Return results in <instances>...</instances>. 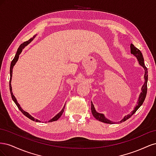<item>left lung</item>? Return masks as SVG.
Segmentation results:
<instances>
[{"instance_id": "1", "label": "left lung", "mask_w": 156, "mask_h": 156, "mask_svg": "<svg viewBox=\"0 0 156 156\" xmlns=\"http://www.w3.org/2000/svg\"><path fill=\"white\" fill-rule=\"evenodd\" d=\"M130 48H131V53L133 54L136 58L138 59V61L139 62V64L142 66L144 68L145 70V73H144V79H145V83L143 84V86L142 87V92H141L139 98V100H138V103H137V105H136L134 110L131 112V114L127 115L126 116H124V118L123 119H122L120 122H123L126 120H127V119H129V118L133 115L134 113L139 109V108L143 105V103L145 100V98L146 96V93H147V82H148V69L145 66L144 63V58H143V56L142 53H141L139 49H138L136 48L134 46L133 44H131L130 45ZM91 111H92V115L94 116V117L96 118V119L98 120L99 121H101L102 122H104V123H107V124H114L115 122H112L111 120H108V119H107L105 117V116L103 115V114H101V113H99L98 112H96V111L95 110V108H94V105L92 104V102L91 101Z\"/></svg>"}]
</instances>
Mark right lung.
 <instances>
[{
  "mask_svg": "<svg viewBox=\"0 0 156 156\" xmlns=\"http://www.w3.org/2000/svg\"><path fill=\"white\" fill-rule=\"evenodd\" d=\"M34 37H35V36H33V37H32V38L29 39V40H28V41H25V42H23V44H21L20 45V48H18V49H17V53H16V54L15 57H14V58L12 60V62H11V65H10V84H9V85H10V93H11V96H12V100H13V101H14V102H15V103L16 104V105L17 106V107H18L19 109H20V110L21 111V112L23 113V115H24L25 116H26L27 117L29 118V119H30V120H33V121H36V122H40V120L34 119V118H33L31 115H30L29 114V113L27 112H25V111H23V110L22 109L21 107H20V104H19V103H17V100L16 99L15 96H14L13 95L12 90V86H11V81H12V71H13L12 69H13V66H14V65L16 64V62H17V60H18V58H19V55H20L21 54V51H22L23 49L24 48L25 46H27L28 44H30V42H31V41H32L33 39L34 38ZM65 106H66V103H65V105H64V106L63 108L62 109V111H61L59 113H58V114L56 115L55 117H53V119H52L51 120H50L49 121V122H54V121H56V120H57L59 119V118H60L61 116H62V113L64 112V108H65Z\"/></svg>",
  "mask_w": 156,
  "mask_h": 156,
  "instance_id": "right-lung-1",
  "label": "right lung"
}]
</instances>
